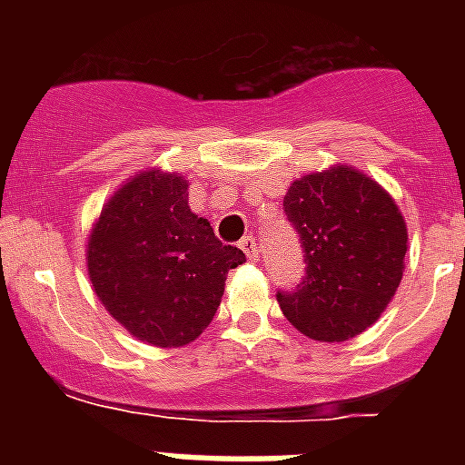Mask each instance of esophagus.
Returning a JSON list of instances; mask_svg holds the SVG:
<instances>
[{
    "label": "esophagus",
    "instance_id": "1",
    "mask_svg": "<svg viewBox=\"0 0 465 465\" xmlns=\"http://www.w3.org/2000/svg\"><path fill=\"white\" fill-rule=\"evenodd\" d=\"M241 251L246 253L248 261H258L261 258V248H258V241L253 239V236H246V239L239 241Z\"/></svg>",
    "mask_w": 465,
    "mask_h": 465
}]
</instances>
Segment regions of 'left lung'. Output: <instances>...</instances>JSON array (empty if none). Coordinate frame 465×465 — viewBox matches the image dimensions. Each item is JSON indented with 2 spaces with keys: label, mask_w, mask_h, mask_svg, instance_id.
Returning a JSON list of instances; mask_svg holds the SVG:
<instances>
[{
  "label": "left lung",
  "mask_w": 465,
  "mask_h": 465,
  "mask_svg": "<svg viewBox=\"0 0 465 465\" xmlns=\"http://www.w3.org/2000/svg\"><path fill=\"white\" fill-rule=\"evenodd\" d=\"M284 214L304 248L306 275L277 292L299 332L342 342L379 321L396 294L408 229L393 197L352 166H331L290 185Z\"/></svg>",
  "instance_id": "8db88e82"
}]
</instances>
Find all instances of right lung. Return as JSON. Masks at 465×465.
<instances>
[{"instance_id": "right-lung-1", "label": "right lung", "mask_w": 465, "mask_h": 465, "mask_svg": "<svg viewBox=\"0 0 465 465\" xmlns=\"http://www.w3.org/2000/svg\"><path fill=\"white\" fill-rule=\"evenodd\" d=\"M246 262L190 212L188 181L149 168L104 204L86 248L96 297L134 338L183 347L212 323L229 270Z\"/></svg>"}]
</instances>
